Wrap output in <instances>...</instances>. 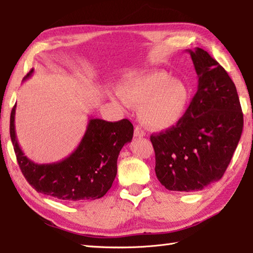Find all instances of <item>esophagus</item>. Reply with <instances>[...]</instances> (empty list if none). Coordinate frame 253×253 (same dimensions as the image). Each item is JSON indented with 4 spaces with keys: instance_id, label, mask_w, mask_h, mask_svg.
Masks as SVG:
<instances>
[{
    "instance_id": "34e87169",
    "label": "esophagus",
    "mask_w": 253,
    "mask_h": 253,
    "mask_svg": "<svg viewBox=\"0 0 253 253\" xmlns=\"http://www.w3.org/2000/svg\"><path fill=\"white\" fill-rule=\"evenodd\" d=\"M134 136L136 137V138H141V137L146 136V132L140 126H136L135 130H134Z\"/></svg>"
}]
</instances>
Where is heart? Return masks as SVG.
<instances>
[{
    "mask_svg": "<svg viewBox=\"0 0 253 253\" xmlns=\"http://www.w3.org/2000/svg\"><path fill=\"white\" fill-rule=\"evenodd\" d=\"M118 94L128 106L139 107L140 121L154 129L177 124L189 102L186 83L163 71L130 73L119 84Z\"/></svg>",
    "mask_w": 253,
    "mask_h": 253,
    "instance_id": "heart-1",
    "label": "heart"
}]
</instances>
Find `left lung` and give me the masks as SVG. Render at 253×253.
I'll list each match as a JSON object with an SVG mask.
<instances>
[{"mask_svg":"<svg viewBox=\"0 0 253 253\" xmlns=\"http://www.w3.org/2000/svg\"><path fill=\"white\" fill-rule=\"evenodd\" d=\"M198 87L182 118L151 135L155 171L168 190L198 191L221 179L240 140L243 114L235 83L203 48L188 49Z\"/></svg>","mask_w":253,"mask_h":253,"instance_id":"left-lung-1","label":"left lung"}]
</instances>
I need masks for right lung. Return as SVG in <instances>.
I'll return each mask as SVG.
<instances>
[{
  "instance_id": "right-lung-1",
  "label": "right lung",
  "mask_w": 253,
  "mask_h": 253,
  "mask_svg": "<svg viewBox=\"0 0 253 253\" xmlns=\"http://www.w3.org/2000/svg\"><path fill=\"white\" fill-rule=\"evenodd\" d=\"M33 72L31 70L23 81ZM15 109L16 104L10 118L11 140L21 171L36 191L65 203L95 200L106 195L116 177L118 155L134 135V126L128 119L111 123L90 118L80 145L68 157L52 164H35L17 142Z\"/></svg>"
}]
</instances>
